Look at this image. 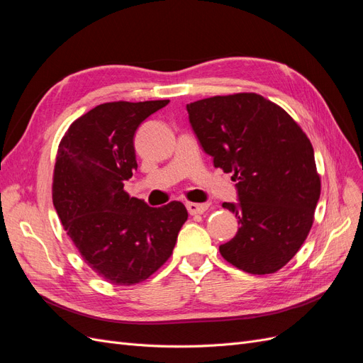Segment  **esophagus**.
<instances>
[{
  "mask_svg": "<svg viewBox=\"0 0 363 363\" xmlns=\"http://www.w3.org/2000/svg\"><path fill=\"white\" fill-rule=\"evenodd\" d=\"M208 206L207 203H186V208H188L189 215H200V213H204Z\"/></svg>",
  "mask_w": 363,
  "mask_h": 363,
  "instance_id": "1",
  "label": "esophagus"
}]
</instances>
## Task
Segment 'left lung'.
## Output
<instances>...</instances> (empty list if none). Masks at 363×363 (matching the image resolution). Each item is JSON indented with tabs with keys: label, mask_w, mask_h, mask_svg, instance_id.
<instances>
[{
	"label": "left lung",
	"mask_w": 363,
	"mask_h": 363,
	"mask_svg": "<svg viewBox=\"0 0 363 363\" xmlns=\"http://www.w3.org/2000/svg\"><path fill=\"white\" fill-rule=\"evenodd\" d=\"M192 128L215 168L232 172L239 219L221 256L250 274H272L309 235L321 194L313 147L298 123L259 94L211 96L188 104Z\"/></svg>",
	"instance_id": "1"
}]
</instances>
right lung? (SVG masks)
I'll return each instance as SVG.
<instances>
[{
    "instance_id": "right-lung-1",
    "label": "right lung",
    "mask_w": 363,
    "mask_h": 363,
    "mask_svg": "<svg viewBox=\"0 0 363 363\" xmlns=\"http://www.w3.org/2000/svg\"><path fill=\"white\" fill-rule=\"evenodd\" d=\"M169 100L113 101L77 118L63 135L52 203L83 260L112 284L147 280L167 262L188 211L180 201L148 207L124 191L138 169L133 138Z\"/></svg>"
}]
</instances>
